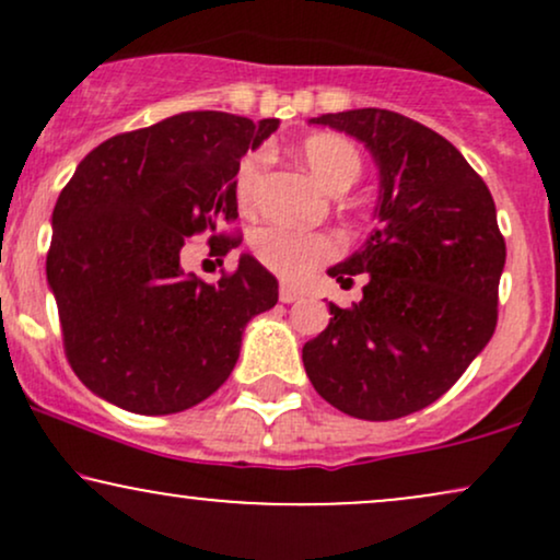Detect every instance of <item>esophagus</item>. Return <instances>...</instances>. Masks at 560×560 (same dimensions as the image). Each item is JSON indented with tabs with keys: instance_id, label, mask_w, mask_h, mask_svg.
<instances>
[{
	"instance_id": "esophagus-1",
	"label": "esophagus",
	"mask_w": 560,
	"mask_h": 560,
	"mask_svg": "<svg viewBox=\"0 0 560 560\" xmlns=\"http://www.w3.org/2000/svg\"><path fill=\"white\" fill-rule=\"evenodd\" d=\"M302 298V292L298 287H292V284H281L279 287V300L281 302H294V300H300Z\"/></svg>"
}]
</instances>
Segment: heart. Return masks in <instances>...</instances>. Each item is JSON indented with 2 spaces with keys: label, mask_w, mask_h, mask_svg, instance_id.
I'll list each match as a JSON object with an SVG mask.
<instances>
[{
  "label": "heart",
  "mask_w": 560,
  "mask_h": 560,
  "mask_svg": "<svg viewBox=\"0 0 560 560\" xmlns=\"http://www.w3.org/2000/svg\"><path fill=\"white\" fill-rule=\"evenodd\" d=\"M300 155L313 176L326 189H342L352 186L361 176V152L352 141L337 133H316L305 139ZM268 168V152H249L236 171V199L244 210L255 208L260 197L262 178ZM253 253L268 271L279 273L281 279H302L311 273L318 262L334 258L339 253V242L329 234H307L287 226H262L253 234Z\"/></svg>",
  "instance_id": "b5f03b06"
}]
</instances>
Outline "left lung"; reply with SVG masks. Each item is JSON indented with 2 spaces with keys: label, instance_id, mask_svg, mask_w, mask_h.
Wrapping results in <instances>:
<instances>
[{
  "label": "left lung",
  "instance_id": "1",
  "mask_svg": "<svg viewBox=\"0 0 560 560\" xmlns=\"http://www.w3.org/2000/svg\"><path fill=\"white\" fill-rule=\"evenodd\" d=\"M363 141L382 176L378 226L329 268L363 300L329 302V326L302 347L316 392L365 421L416 413L458 382L498 326L505 240L487 184L445 137L400 113L363 107L313 118Z\"/></svg>",
  "mask_w": 560,
  "mask_h": 560
}]
</instances>
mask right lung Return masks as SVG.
Segmentation results:
<instances>
[{
	"instance_id": "1",
	"label": "right lung",
	"mask_w": 560,
	"mask_h": 560,
	"mask_svg": "<svg viewBox=\"0 0 560 560\" xmlns=\"http://www.w3.org/2000/svg\"><path fill=\"white\" fill-rule=\"evenodd\" d=\"M279 120L215 110L171 115L102 141L75 168L52 213L47 279L62 347L94 395L141 416L202 402L226 382L247 320L279 300V281L242 255L208 284L182 247L210 231L226 255L240 234L236 171Z\"/></svg>"
}]
</instances>
